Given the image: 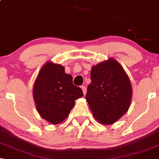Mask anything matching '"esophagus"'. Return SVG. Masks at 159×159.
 Listing matches in <instances>:
<instances>
[{
	"label": "esophagus",
	"mask_w": 159,
	"mask_h": 159,
	"mask_svg": "<svg viewBox=\"0 0 159 159\" xmlns=\"http://www.w3.org/2000/svg\"><path fill=\"white\" fill-rule=\"evenodd\" d=\"M81 89H82V91H83V93L84 95H85L86 93H87V89H86V87H84V86H81Z\"/></svg>",
	"instance_id": "1"
}]
</instances>
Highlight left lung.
I'll return each mask as SVG.
<instances>
[{"label":"left lung","instance_id":"8db88e82","mask_svg":"<svg viewBox=\"0 0 159 159\" xmlns=\"http://www.w3.org/2000/svg\"><path fill=\"white\" fill-rule=\"evenodd\" d=\"M91 84L86 99L98 123L111 125L129 110L132 98L130 80L122 66L113 57L92 66Z\"/></svg>","mask_w":159,"mask_h":159}]
</instances>
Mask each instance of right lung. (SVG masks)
Wrapping results in <instances>:
<instances>
[{"instance_id": "1", "label": "right lung", "mask_w": 159, "mask_h": 159, "mask_svg": "<svg viewBox=\"0 0 159 159\" xmlns=\"http://www.w3.org/2000/svg\"><path fill=\"white\" fill-rule=\"evenodd\" d=\"M36 108L40 116L56 125L69 116L75 101L83 96L63 66L48 61L40 69L33 89Z\"/></svg>"}]
</instances>
